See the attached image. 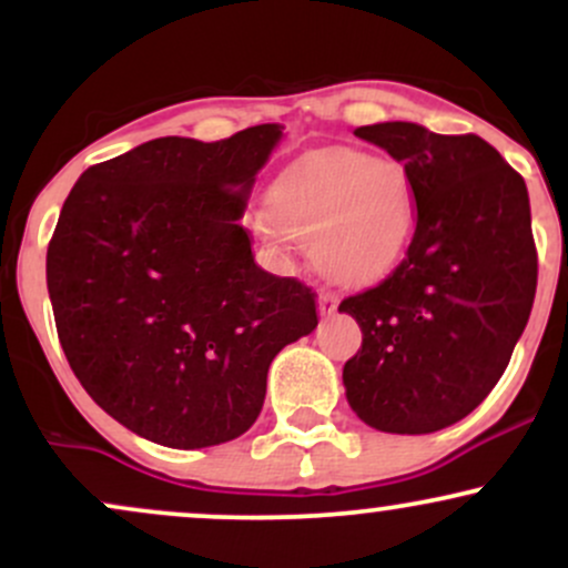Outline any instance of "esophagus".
<instances>
[{
    "label": "esophagus",
    "mask_w": 568,
    "mask_h": 568,
    "mask_svg": "<svg viewBox=\"0 0 568 568\" xmlns=\"http://www.w3.org/2000/svg\"><path fill=\"white\" fill-rule=\"evenodd\" d=\"M317 310H321V315H334L338 310V293L334 291H321V296H317Z\"/></svg>",
    "instance_id": "1"
}]
</instances>
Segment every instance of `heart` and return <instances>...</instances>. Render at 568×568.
<instances>
[{
  "label": "heart",
  "mask_w": 568,
  "mask_h": 568,
  "mask_svg": "<svg viewBox=\"0 0 568 568\" xmlns=\"http://www.w3.org/2000/svg\"><path fill=\"white\" fill-rule=\"evenodd\" d=\"M266 243H310L312 262L342 285L379 283L406 256L419 219L408 168L357 149L296 160L266 194Z\"/></svg>",
  "instance_id": "1"
}]
</instances>
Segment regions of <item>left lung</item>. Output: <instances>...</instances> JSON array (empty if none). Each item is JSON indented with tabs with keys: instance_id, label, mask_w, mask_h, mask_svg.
Instances as JSON below:
<instances>
[{
	"instance_id": "left-lung-1",
	"label": "left lung",
	"mask_w": 568,
	"mask_h": 568,
	"mask_svg": "<svg viewBox=\"0 0 568 568\" xmlns=\"http://www.w3.org/2000/svg\"><path fill=\"white\" fill-rule=\"evenodd\" d=\"M355 135L408 168L419 219L406 258L338 304L363 331L344 363L347 400L382 433H435L486 400L529 323V192L480 135H440L414 122L363 125Z\"/></svg>"
}]
</instances>
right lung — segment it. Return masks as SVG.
Here are the masks:
<instances>
[{"label":"right lung","instance_id":"obj_1","mask_svg":"<svg viewBox=\"0 0 568 568\" xmlns=\"http://www.w3.org/2000/svg\"><path fill=\"white\" fill-rule=\"evenodd\" d=\"M280 125L154 139L80 175L48 245V291L88 395L171 448L234 440L266 371L317 325L315 291L253 262L240 226Z\"/></svg>","mask_w":568,"mask_h":568}]
</instances>
